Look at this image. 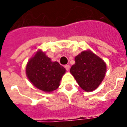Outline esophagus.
<instances>
[{"label":"esophagus","instance_id":"obj_1","mask_svg":"<svg viewBox=\"0 0 127 127\" xmlns=\"http://www.w3.org/2000/svg\"><path fill=\"white\" fill-rule=\"evenodd\" d=\"M65 68L66 70H68V71L69 70H70V65H65Z\"/></svg>","mask_w":127,"mask_h":127}]
</instances>
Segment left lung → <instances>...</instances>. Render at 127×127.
Masks as SVG:
<instances>
[{
  "label": "left lung",
  "mask_w": 127,
  "mask_h": 127,
  "mask_svg": "<svg viewBox=\"0 0 127 127\" xmlns=\"http://www.w3.org/2000/svg\"><path fill=\"white\" fill-rule=\"evenodd\" d=\"M75 61L70 72L79 86L86 92L95 90L105 77V62L90 50L76 56Z\"/></svg>",
  "instance_id": "obj_1"
}]
</instances>
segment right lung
Here are the masks:
<instances>
[{
	"instance_id": "add662e5",
	"label": "right lung",
	"mask_w": 127,
	"mask_h": 127,
	"mask_svg": "<svg viewBox=\"0 0 127 127\" xmlns=\"http://www.w3.org/2000/svg\"><path fill=\"white\" fill-rule=\"evenodd\" d=\"M25 71L29 80L36 88L51 93L59 86L65 69L57 62H52L45 52L38 50L29 60Z\"/></svg>"
}]
</instances>
